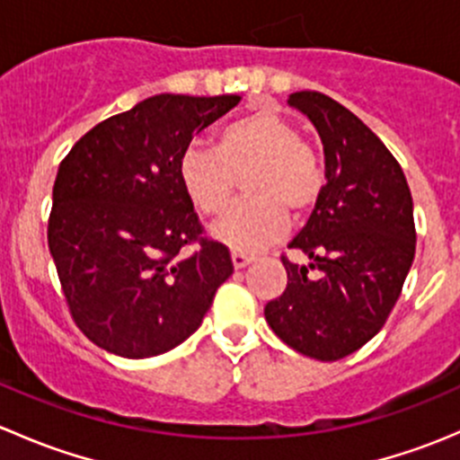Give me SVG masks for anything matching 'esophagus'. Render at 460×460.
Returning <instances> with one entry per match:
<instances>
[{
	"label": "esophagus",
	"mask_w": 460,
	"mask_h": 460,
	"mask_svg": "<svg viewBox=\"0 0 460 460\" xmlns=\"http://www.w3.org/2000/svg\"><path fill=\"white\" fill-rule=\"evenodd\" d=\"M231 260H234V267L235 269H244V267H247V264L253 262V256H247V253L234 252V253H231Z\"/></svg>",
	"instance_id": "obj_1"
}]
</instances>
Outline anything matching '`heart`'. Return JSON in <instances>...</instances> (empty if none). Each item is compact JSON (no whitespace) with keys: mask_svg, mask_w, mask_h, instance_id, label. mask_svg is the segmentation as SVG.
Segmentation results:
<instances>
[{"mask_svg":"<svg viewBox=\"0 0 460 460\" xmlns=\"http://www.w3.org/2000/svg\"><path fill=\"white\" fill-rule=\"evenodd\" d=\"M247 166L244 191L211 226L213 240L240 253H256L280 238L294 216L312 211L324 187L320 157L298 128L276 111H256L225 124L213 146H189L178 178L198 211L216 216L234 196L235 173Z\"/></svg>","mask_w":460,"mask_h":460,"instance_id":"heart-1","label":"heart"}]
</instances>
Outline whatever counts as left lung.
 <instances>
[{"label": "left lung", "instance_id": "left-lung-1", "mask_svg": "<svg viewBox=\"0 0 460 460\" xmlns=\"http://www.w3.org/2000/svg\"><path fill=\"white\" fill-rule=\"evenodd\" d=\"M324 151V187L282 258L287 289L264 307L282 342L316 360H341L372 341L401 296L416 252L414 202L401 164L349 109L318 91L291 93ZM309 270H316L314 277Z\"/></svg>", "mask_w": 460, "mask_h": 460}]
</instances>
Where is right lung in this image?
Masks as SVG:
<instances>
[{"label": "right lung", "instance_id": "add662e5", "mask_svg": "<svg viewBox=\"0 0 460 460\" xmlns=\"http://www.w3.org/2000/svg\"><path fill=\"white\" fill-rule=\"evenodd\" d=\"M240 95L160 93L82 137L59 164L49 249L77 327L122 358H153L202 324L234 273L229 249L202 226L178 178L193 136ZM201 249L182 257L187 243Z\"/></svg>", "mask_w": 460, "mask_h": 460}]
</instances>
